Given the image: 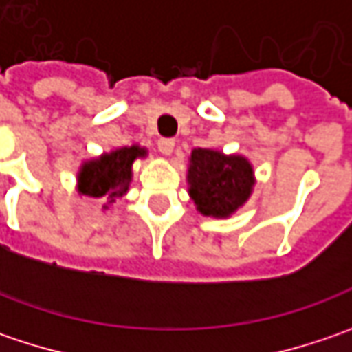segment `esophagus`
I'll use <instances>...</instances> for the list:
<instances>
[{"mask_svg":"<svg viewBox=\"0 0 352 352\" xmlns=\"http://www.w3.org/2000/svg\"><path fill=\"white\" fill-rule=\"evenodd\" d=\"M157 147H160V151L163 155H171L173 149H175V140H171V138H161V140H157Z\"/></svg>","mask_w":352,"mask_h":352,"instance_id":"1","label":"esophagus"}]
</instances>
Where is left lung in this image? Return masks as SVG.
<instances>
[{
	"label": "left lung",
	"mask_w": 352,
	"mask_h": 352,
	"mask_svg": "<svg viewBox=\"0 0 352 352\" xmlns=\"http://www.w3.org/2000/svg\"><path fill=\"white\" fill-rule=\"evenodd\" d=\"M192 201L206 217H228L252 191L250 163L236 155H222L212 149H195L189 167Z\"/></svg>",
	"instance_id": "1"
}]
</instances>
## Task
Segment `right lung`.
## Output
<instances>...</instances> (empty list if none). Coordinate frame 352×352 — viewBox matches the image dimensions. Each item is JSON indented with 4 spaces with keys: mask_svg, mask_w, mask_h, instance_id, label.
<instances>
[{
    "mask_svg": "<svg viewBox=\"0 0 352 352\" xmlns=\"http://www.w3.org/2000/svg\"><path fill=\"white\" fill-rule=\"evenodd\" d=\"M144 153H146L144 149L131 146L86 163L78 175V191L94 199H106L114 203L118 197H122L128 191L131 179V163Z\"/></svg>",
    "mask_w": 352,
    "mask_h": 352,
    "instance_id": "add662e5",
    "label": "right lung"
}]
</instances>
